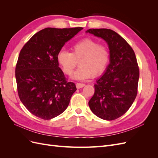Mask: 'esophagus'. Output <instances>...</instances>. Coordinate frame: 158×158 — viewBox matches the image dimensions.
<instances>
[{
    "instance_id": "obj_1",
    "label": "esophagus",
    "mask_w": 158,
    "mask_h": 158,
    "mask_svg": "<svg viewBox=\"0 0 158 158\" xmlns=\"http://www.w3.org/2000/svg\"><path fill=\"white\" fill-rule=\"evenodd\" d=\"M84 85H85V84H83V83H76V88H77L78 89L83 88Z\"/></svg>"
}]
</instances>
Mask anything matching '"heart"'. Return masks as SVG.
Here are the masks:
<instances>
[{
	"instance_id": "heart-1",
	"label": "heart",
	"mask_w": 158,
	"mask_h": 158,
	"mask_svg": "<svg viewBox=\"0 0 158 158\" xmlns=\"http://www.w3.org/2000/svg\"><path fill=\"white\" fill-rule=\"evenodd\" d=\"M71 52L60 51L57 54V61L64 73L70 76L78 64L80 67L73 78L85 80L97 77L106 71L110 59L107 45L99 44L95 40L87 37L72 45Z\"/></svg>"
}]
</instances>
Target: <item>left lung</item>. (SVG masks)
<instances>
[{
  "instance_id": "left-lung-1",
  "label": "left lung",
  "mask_w": 158,
  "mask_h": 158,
  "mask_svg": "<svg viewBox=\"0 0 158 158\" xmlns=\"http://www.w3.org/2000/svg\"><path fill=\"white\" fill-rule=\"evenodd\" d=\"M86 32L102 37L110 50V64L94 85L89 106L98 117L114 120L128 111L136 97L140 74L136 57L131 45L115 31L103 28Z\"/></svg>"
}]
</instances>
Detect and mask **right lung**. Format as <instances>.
Wrapping results in <instances>:
<instances>
[{"label": "right lung", "mask_w": 158, "mask_h": 158, "mask_svg": "<svg viewBox=\"0 0 158 158\" xmlns=\"http://www.w3.org/2000/svg\"><path fill=\"white\" fill-rule=\"evenodd\" d=\"M82 29L47 27L21 49L15 69L18 94L33 115L49 120L67 108L76 88L59 67L56 56L65 43Z\"/></svg>", "instance_id": "right-lung-1"}]
</instances>
